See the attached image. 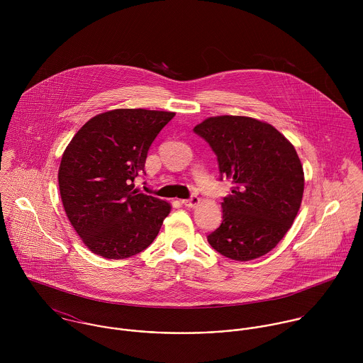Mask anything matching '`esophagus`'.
<instances>
[{"instance_id": "obj_1", "label": "esophagus", "mask_w": 363, "mask_h": 363, "mask_svg": "<svg viewBox=\"0 0 363 363\" xmlns=\"http://www.w3.org/2000/svg\"><path fill=\"white\" fill-rule=\"evenodd\" d=\"M183 204H184L186 207L189 208L197 207V206L200 204V199H199L197 196H193V197H190L189 200H184V201H183Z\"/></svg>"}]
</instances>
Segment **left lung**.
<instances>
[{"label": "left lung", "instance_id": "obj_1", "mask_svg": "<svg viewBox=\"0 0 363 363\" xmlns=\"http://www.w3.org/2000/svg\"><path fill=\"white\" fill-rule=\"evenodd\" d=\"M233 187L222 223L208 243L236 261L259 259L291 229L302 204L305 173L294 145L271 124L246 116L208 117L194 127Z\"/></svg>", "mask_w": 363, "mask_h": 363}]
</instances>
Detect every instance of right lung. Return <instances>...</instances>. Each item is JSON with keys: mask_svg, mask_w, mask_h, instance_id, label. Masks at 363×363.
I'll return each instance as SVG.
<instances>
[{"mask_svg": "<svg viewBox=\"0 0 363 363\" xmlns=\"http://www.w3.org/2000/svg\"><path fill=\"white\" fill-rule=\"evenodd\" d=\"M173 111L116 108L86 121L67 145L58 187L65 213L84 245L104 259L145 250L170 204L134 189L148 150Z\"/></svg>", "mask_w": 363, "mask_h": 363, "instance_id": "1", "label": "right lung"}]
</instances>
